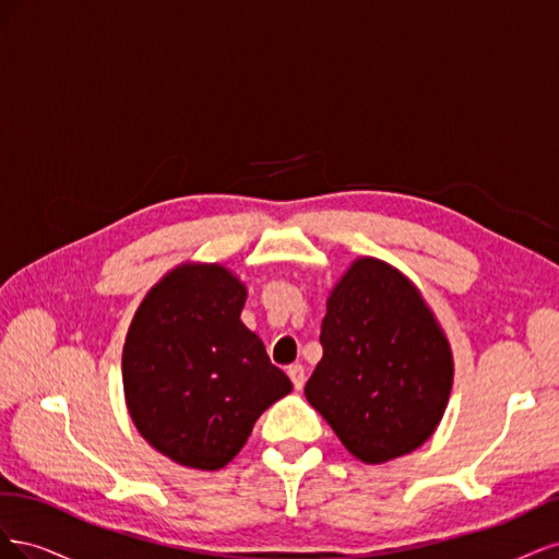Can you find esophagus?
<instances>
[{
  "instance_id": "34e87169",
  "label": "esophagus",
  "mask_w": 559,
  "mask_h": 559,
  "mask_svg": "<svg viewBox=\"0 0 559 559\" xmlns=\"http://www.w3.org/2000/svg\"><path fill=\"white\" fill-rule=\"evenodd\" d=\"M286 376L292 378L296 389H302V384H306V368H302L300 364H292L289 368H286Z\"/></svg>"
}]
</instances>
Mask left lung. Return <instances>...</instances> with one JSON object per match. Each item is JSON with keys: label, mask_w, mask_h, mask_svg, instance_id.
I'll list each match as a JSON object with an SVG mask.
<instances>
[{"label": "left lung", "mask_w": 559, "mask_h": 559, "mask_svg": "<svg viewBox=\"0 0 559 559\" xmlns=\"http://www.w3.org/2000/svg\"><path fill=\"white\" fill-rule=\"evenodd\" d=\"M306 384L312 408L366 464L419 448L441 421L452 354L427 302L399 270L359 259L335 286Z\"/></svg>", "instance_id": "left-lung-1"}]
</instances>
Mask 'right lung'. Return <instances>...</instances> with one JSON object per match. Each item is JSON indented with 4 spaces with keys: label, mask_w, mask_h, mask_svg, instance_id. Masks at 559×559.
Segmentation results:
<instances>
[{
    "label": "right lung",
    "mask_w": 559,
    "mask_h": 559,
    "mask_svg": "<svg viewBox=\"0 0 559 559\" xmlns=\"http://www.w3.org/2000/svg\"><path fill=\"white\" fill-rule=\"evenodd\" d=\"M247 292L222 265H181L134 314L123 386L134 427L173 462L226 466L253 421L292 392L240 312Z\"/></svg>",
    "instance_id": "obj_1"
}]
</instances>
